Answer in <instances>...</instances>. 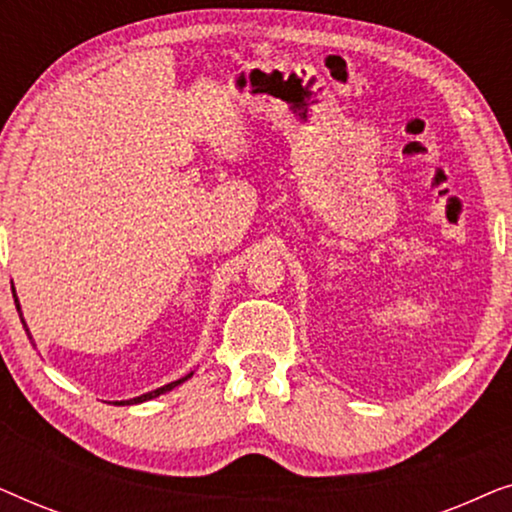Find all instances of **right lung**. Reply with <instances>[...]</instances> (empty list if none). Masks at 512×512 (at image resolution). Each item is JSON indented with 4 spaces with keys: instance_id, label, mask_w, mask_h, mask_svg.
I'll list each match as a JSON object with an SVG mask.
<instances>
[{
    "instance_id": "add662e5",
    "label": "right lung",
    "mask_w": 512,
    "mask_h": 512,
    "mask_svg": "<svg viewBox=\"0 0 512 512\" xmlns=\"http://www.w3.org/2000/svg\"><path fill=\"white\" fill-rule=\"evenodd\" d=\"M13 300H16V310H18V314H20V321H23V328H25V333H27V338L32 340V333H30V328H27V324H25V319H23V312H20V303H18V296H16V289H13ZM193 373H188L186 377H181V380H174V382H170V384H165V387H160V389H153V391H149V394H142V396H137V398H130V401H116V405H135V403H144V401H151V398H156V396H160V394H165V391H172L174 387H179L181 382H186L188 377H191Z\"/></svg>"
}]
</instances>
